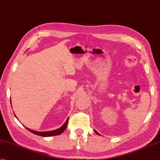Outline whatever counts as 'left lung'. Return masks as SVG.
I'll list each match as a JSON object with an SVG mask.
<instances>
[{"instance_id":"obj_1","label":"left lung","mask_w":160,"mask_h":160,"mask_svg":"<svg viewBox=\"0 0 160 160\" xmlns=\"http://www.w3.org/2000/svg\"><path fill=\"white\" fill-rule=\"evenodd\" d=\"M94 131H95V132H96V134H98V135H100V133H98V132H97L96 130H94Z\"/></svg>"}]
</instances>
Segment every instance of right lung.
I'll return each mask as SVG.
<instances>
[{"mask_svg":"<svg viewBox=\"0 0 160 160\" xmlns=\"http://www.w3.org/2000/svg\"><path fill=\"white\" fill-rule=\"evenodd\" d=\"M11 104H12V102H11ZM16 117V115H15ZM68 120H69V118H67V120H66V122H64V124L62 126V127H60L59 128L56 129V130H53V131H33L32 130V129L28 128L25 127L27 129H28V131H29L30 132H32V133L33 134H36V135H40V136H42V137H50V136H54V135H58L61 133H62L63 131L65 130L67 127V123H68Z\"/></svg>","mask_w":160,"mask_h":160,"instance_id":"1","label":"right lung"}]
</instances>
